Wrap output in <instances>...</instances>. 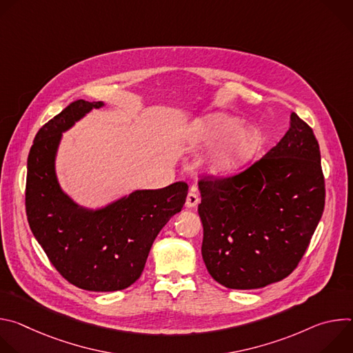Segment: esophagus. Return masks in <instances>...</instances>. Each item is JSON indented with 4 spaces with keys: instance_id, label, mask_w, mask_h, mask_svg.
I'll return each instance as SVG.
<instances>
[{
    "instance_id": "obj_1",
    "label": "esophagus",
    "mask_w": 353,
    "mask_h": 353,
    "mask_svg": "<svg viewBox=\"0 0 353 353\" xmlns=\"http://www.w3.org/2000/svg\"><path fill=\"white\" fill-rule=\"evenodd\" d=\"M199 203V196H198V192L196 190L192 187L191 191L188 192L187 198H185V208H194L196 207Z\"/></svg>"
}]
</instances>
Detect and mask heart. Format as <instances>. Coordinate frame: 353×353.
<instances>
[{"mask_svg": "<svg viewBox=\"0 0 353 353\" xmlns=\"http://www.w3.org/2000/svg\"><path fill=\"white\" fill-rule=\"evenodd\" d=\"M237 117L214 113L191 124L187 138L194 148L219 142L204 161V168L214 176H223L240 169L260 146V132L250 125H240Z\"/></svg>", "mask_w": 353, "mask_h": 353, "instance_id": "obj_1", "label": "heart"}]
</instances>
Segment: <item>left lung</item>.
I'll use <instances>...</instances> for the list:
<instances>
[{"label":"left lung","mask_w":353,"mask_h":353,"mask_svg":"<svg viewBox=\"0 0 353 353\" xmlns=\"http://www.w3.org/2000/svg\"><path fill=\"white\" fill-rule=\"evenodd\" d=\"M320 146L296 113L259 162L225 179L198 183L201 253L229 289H259L286 278L306 253L325 201Z\"/></svg>","instance_id":"8db88e82"}]
</instances>
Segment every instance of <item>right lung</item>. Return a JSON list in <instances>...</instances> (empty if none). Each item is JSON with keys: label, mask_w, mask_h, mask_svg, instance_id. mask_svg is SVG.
<instances>
[{"label": "right lung", "mask_w": 353, "mask_h": 353, "mask_svg": "<svg viewBox=\"0 0 353 353\" xmlns=\"http://www.w3.org/2000/svg\"><path fill=\"white\" fill-rule=\"evenodd\" d=\"M103 102L77 100L34 137L28 157L26 215L50 263L72 285L92 292L131 286L142 274L157 236L185 203L188 185L135 190L102 208H86L63 191L56 158L77 121Z\"/></svg>", "instance_id": "obj_1"}]
</instances>
